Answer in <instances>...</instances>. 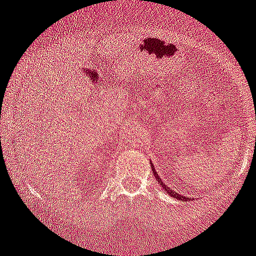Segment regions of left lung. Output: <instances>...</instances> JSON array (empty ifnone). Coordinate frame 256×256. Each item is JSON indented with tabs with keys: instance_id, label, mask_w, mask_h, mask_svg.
I'll use <instances>...</instances> for the list:
<instances>
[{
	"instance_id": "8db88e82",
	"label": "left lung",
	"mask_w": 256,
	"mask_h": 256,
	"mask_svg": "<svg viewBox=\"0 0 256 256\" xmlns=\"http://www.w3.org/2000/svg\"><path fill=\"white\" fill-rule=\"evenodd\" d=\"M150 167H152V171H153V174H154L156 180H157V181L160 182V184H162V187H163V188H164V190H166L167 192H168V194H170V196H174V198H177V200H181V201H184V200H188V197H186V196H180L178 194H176V192H174V190H172V188H170V187H167V184H163L162 181H160V174H158V172H156V170L153 168L152 163H150Z\"/></svg>"
}]
</instances>
